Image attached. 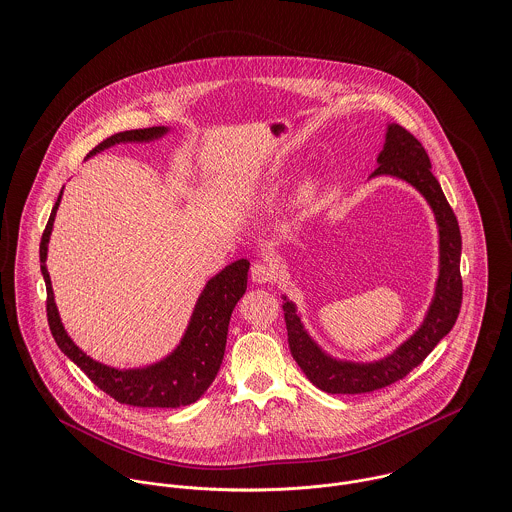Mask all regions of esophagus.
I'll return each instance as SVG.
<instances>
[{"mask_svg":"<svg viewBox=\"0 0 512 512\" xmlns=\"http://www.w3.org/2000/svg\"><path fill=\"white\" fill-rule=\"evenodd\" d=\"M250 276L256 284H270L272 280H276V268L268 262H256L250 270Z\"/></svg>","mask_w":512,"mask_h":512,"instance_id":"34e87169","label":"esophagus"}]
</instances>
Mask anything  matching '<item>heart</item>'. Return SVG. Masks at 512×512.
I'll list each match as a JSON object with an SVG mask.
<instances>
[{"label": "heart", "instance_id": "1", "mask_svg": "<svg viewBox=\"0 0 512 512\" xmlns=\"http://www.w3.org/2000/svg\"><path fill=\"white\" fill-rule=\"evenodd\" d=\"M254 187H256V185H250L248 189H254ZM317 189H319V177H315V175L305 177V179L299 183V187L295 189V201H297V203L309 201V199L317 193Z\"/></svg>", "mask_w": 512, "mask_h": 512}]
</instances>
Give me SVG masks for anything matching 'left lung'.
Listing matches in <instances>:
<instances>
[{
    "mask_svg": "<svg viewBox=\"0 0 512 512\" xmlns=\"http://www.w3.org/2000/svg\"><path fill=\"white\" fill-rule=\"evenodd\" d=\"M378 167L370 177L390 175L410 183L424 195L434 211L439 232V276L434 299L424 323L394 353L372 363H353L329 357L305 331L295 303L284 297V317L288 343L295 363L305 376L329 394H365L404 378L420 365L451 331L457 321L463 282L459 272L461 232L457 219L432 173V163L424 146L402 126L388 124L386 142L376 157Z\"/></svg>",
    "mask_w": 512,
    "mask_h": 512,
    "instance_id": "8db88e82",
    "label": "left lung"
}]
</instances>
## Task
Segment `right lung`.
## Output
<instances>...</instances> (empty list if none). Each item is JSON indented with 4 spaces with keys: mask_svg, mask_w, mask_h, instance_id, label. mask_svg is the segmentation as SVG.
Instances as JSON below:
<instances>
[{
    "mask_svg": "<svg viewBox=\"0 0 512 512\" xmlns=\"http://www.w3.org/2000/svg\"><path fill=\"white\" fill-rule=\"evenodd\" d=\"M167 132L169 128L165 126L120 132L94 147L88 153V157L116 144L153 142L165 136ZM61 197H63V191L59 193V199L51 211V217L45 226L41 246H39L41 274L47 286V319L59 349L102 392H106L120 404H130L140 408H179V406L197 402L213 384L222 365L230 315L238 299L246 292L250 262L244 258L236 260L207 282L205 290L197 299V305L193 309L191 321L187 325V331L181 343L163 361L144 366V368H128V370L102 365L90 359L86 353H82V349H78L73 339L67 335L63 321L59 317L55 293H53L51 278L45 264L47 250H49L47 246H49L57 209L61 205Z\"/></svg>",
    "mask_w": 512,
    "mask_h": 512,
    "instance_id": "right-lung-1",
    "label": "right lung"
}]
</instances>
